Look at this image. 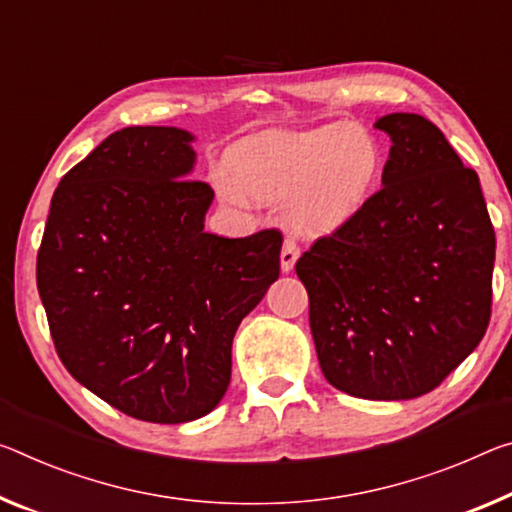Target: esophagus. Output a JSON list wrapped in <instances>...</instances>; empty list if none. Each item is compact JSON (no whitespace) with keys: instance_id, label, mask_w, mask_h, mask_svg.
Listing matches in <instances>:
<instances>
[{"instance_id":"esophagus-1","label":"esophagus","mask_w":512,"mask_h":512,"mask_svg":"<svg viewBox=\"0 0 512 512\" xmlns=\"http://www.w3.org/2000/svg\"><path fill=\"white\" fill-rule=\"evenodd\" d=\"M298 255H300L298 243L294 239H285V243H282V253H280V269H282V273H289L291 269H294Z\"/></svg>"}]
</instances>
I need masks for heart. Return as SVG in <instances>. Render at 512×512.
Returning a JSON list of instances; mask_svg holds the SVG:
<instances>
[{"label": "heart", "instance_id": "heart-1", "mask_svg": "<svg viewBox=\"0 0 512 512\" xmlns=\"http://www.w3.org/2000/svg\"><path fill=\"white\" fill-rule=\"evenodd\" d=\"M383 175V148L367 127L330 123L305 132H264L230 154L216 173L227 200L287 202L294 230L323 237L362 214Z\"/></svg>", "mask_w": 512, "mask_h": 512}]
</instances>
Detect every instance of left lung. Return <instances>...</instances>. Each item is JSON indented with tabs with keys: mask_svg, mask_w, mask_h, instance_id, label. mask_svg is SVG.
<instances>
[{
	"mask_svg": "<svg viewBox=\"0 0 512 512\" xmlns=\"http://www.w3.org/2000/svg\"><path fill=\"white\" fill-rule=\"evenodd\" d=\"M383 189L296 262L323 376L369 401L417 399L490 323L494 227L481 182L431 120L389 113Z\"/></svg>",
	"mask_w": 512,
	"mask_h": 512,
	"instance_id": "obj_1",
	"label": "left lung"
}]
</instances>
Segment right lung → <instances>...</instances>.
I'll return each mask as SVG.
<instances>
[{
	"mask_svg": "<svg viewBox=\"0 0 512 512\" xmlns=\"http://www.w3.org/2000/svg\"><path fill=\"white\" fill-rule=\"evenodd\" d=\"M196 136L125 127L56 186L36 282L70 376L125 415L184 424L221 403L232 339L280 275L282 234L205 232Z\"/></svg>",
	"mask_w": 512,
	"mask_h": 512,
	"instance_id": "add662e5",
	"label": "right lung"
}]
</instances>
